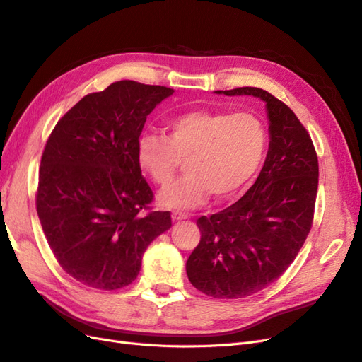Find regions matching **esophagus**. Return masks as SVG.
<instances>
[{
    "instance_id": "obj_1",
    "label": "esophagus",
    "mask_w": 362,
    "mask_h": 362,
    "mask_svg": "<svg viewBox=\"0 0 362 362\" xmlns=\"http://www.w3.org/2000/svg\"><path fill=\"white\" fill-rule=\"evenodd\" d=\"M172 218L175 222L178 221H184V218H189V214L187 213H182V211H173L172 213Z\"/></svg>"
}]
</instances>
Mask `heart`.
Here are the masks:
<instances>
[{"mask_svg":"<svg viewBox=\"0 0 362 362\" xmlns=\"http://www.w3.org/2000/svg\"><path fill=\"white\" fill-rule=\"evenodd\" d=\"M168 136L141 134L137 141L140 169L160 187L169 185L181 160L187 175L158 196L172 210H190L213 193L225 199L254 177L264 158L267 129L250 112L192 110L173 117Z\"/></svg>","mask_w":362,"mask_h":362,"instance_id":"1","label":"heart"}]
</instances>
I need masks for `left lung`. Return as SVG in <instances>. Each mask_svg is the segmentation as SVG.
I'll return each instance as SVG.
<instances>
[{"mask_svg":"<svg viewBox=\"0 0 362 362\" xmlns=\"http://www.w3.org/2000/svg\"><path fill=\"white\" fill-rule=\"evenodd\" d=\"M266 103L269 151L257 181L235 204L199 217L201 242L185 264L192 286L217 299L246 298L275 282L294 261L314 217L319 161L291 108L258 87L216 90Z\"/></svg>","mask_w":362,"mask_h":362,"instance_id":"obj_1","label":"left lung"}]
</instances>
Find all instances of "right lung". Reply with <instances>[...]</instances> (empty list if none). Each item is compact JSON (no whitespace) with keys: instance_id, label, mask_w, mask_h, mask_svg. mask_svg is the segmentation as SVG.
Masks as SVG:
<instances>
[{"instance_id":"add662e5","label":"right lung","mask_w":362,"mask_h":362,"mask_svg":"<svg viewBox=\"0 0 362 362\" xmlns=\"http://www.w3.org/2000/svg\"><path fill=\"white\" fill-rule=\"evenodd\" d=\"M172 89L116 81L76 103L43 149L37 216L54 257L74 279L100 290L133 282L169 211L148 210L154 194L141 177L137 141L148 115Z\"/></svg>"}]
</instances>
